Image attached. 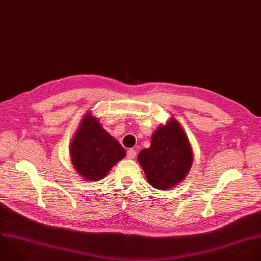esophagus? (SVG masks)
Masks as SVG:
<instances>
[{"label":"esophagus","instance_id":"34e87169","mask_svg":"<svg viewBox=\"0 0 261 261\" xmlns=\"http://www.w3.org/2000/svg\"><path fill=\"white\" fill-rule=\"evenodd\" d=\"M135 156H136V150H135V149L130 148V149L127 150V158H128V159L132 160V159H134Z\"/></svg>","mask_w":261,"mask_h":261}]
</instances>
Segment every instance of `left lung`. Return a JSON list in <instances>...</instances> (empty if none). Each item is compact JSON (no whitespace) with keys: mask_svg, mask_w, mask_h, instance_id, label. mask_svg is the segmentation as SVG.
I'll return each instance as SVG.
<instances>
[{"mask_svg":"<svg viewBox=\"0 0 261 261\" xmlns=\"http://www.w3.org/2000/svg\"><path fill=\"white\" fill-rule=\"evenodd\" d=\"M193 160L191 143L175 119L158 127L151 136L150 146L138 154L148 184L161 191L174 188L184 180Z\"/></svg>","mask_w":261,"mask_h":261,"instance_id":"obj_1","label":"left lung"}]
</instances>
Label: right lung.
Here are the masks:
<instances>
[{
  "instance_id": "1",
  "label": "right lung",
  "mask_w": 261,
  "mask_h": 261,
  "mask_svg": "<svg viewBox=\"0 0 261 261\" xmlns=\"http://www.w3.org/2000/svg\"><path fill=\"white\" fill-rule=\"evenodd\" d=\"M125 155L124 147L95 117L87 114L83 118L70 143L71 163L81 176L89 181L100 180Z\"/></svg>"
}]
</instances>
